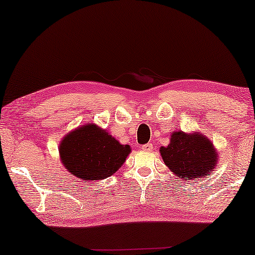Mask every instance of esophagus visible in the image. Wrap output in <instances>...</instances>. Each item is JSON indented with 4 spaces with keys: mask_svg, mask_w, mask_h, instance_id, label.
<instances>
[{
    "mask_svg": "<svg viewBox=\"0 0 255 255\" xmlns=\"http://www.w3.org/2000/svg\"><path fill=\"white\" fill-rule=\"evenodd\" d=\"M141 149H142V151H145V152H151L153 149V145L152 144H145V145L141 146Z\"/></svg>",
    "mask_w": 255,
    "mask_h": 255,
    "instance_id": "34e87169",
    "label": "esophagus"
}]
</instances>
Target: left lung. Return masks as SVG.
Wrapping results in <instances>:
<instances>
[{"instance_id":"left-lung-1","label":"left lung","mask_w":255,"mask_h":255,"mask_svg":"<svg viewBox=\"0 0 255 255\" xmlns=\"http://www.w3.org/2000/svg\"><path fill=\"white\" fill-rule=\"evenodd\" d=\"M160 154L179 179L197 180L209 176L218 161L214 144L200 132H172L169 145L160 147Z\"/></svg>"}]
</instances>
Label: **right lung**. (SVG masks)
Wrapping results in <instances>:
<instances>
[{"instance_id": "right-lung-1", "label": "right lung", "mask_w": 255, "mask_h": 255, "mask_svg": "<svg viewBox=\"0 0 255 255\" xmlns=\"http://www.w3.org/2000/svg\"><path fill=\"white\" fill-rule=\"evenodd\" d=\"M130 152V145H122L109 132L93 123L69 132L59 145L62 165L83 182L111 176Z\"/></svg>"}]
</instances>
